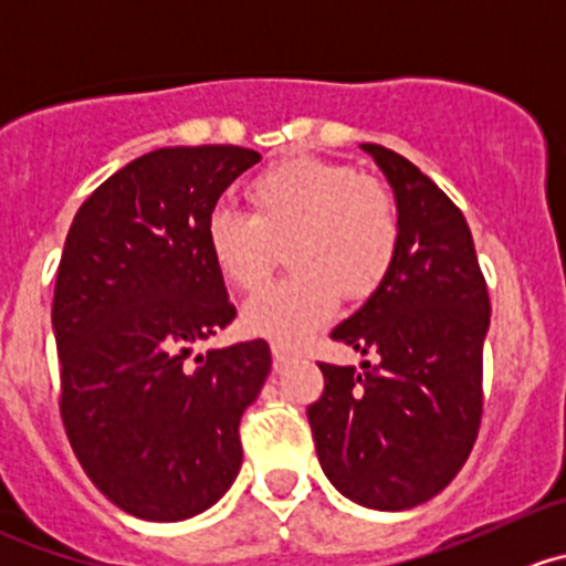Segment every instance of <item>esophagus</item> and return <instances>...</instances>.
<instances>
[{"mask_svg":"<svg viewBox=\"0 0 566 566\" xmlns=\"http://www.w3.org/2000/svg\"><path fill=\"white\" fill-rule=\"evenodd\" d=\"M295 356H298V354H295L293 348H287V345H279V343L273 345V361H276L279 367L287 365V361H293Z\"/></svg>","mask_w":566,"mask_h":566,"instance_id":"34e87169","label":"esophagus"}]
</instances>
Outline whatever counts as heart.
I'll return each instance as SVG.
<instances>
[{"mask_svg":"<svg viewBox=\"0 0 566 566\" xmlns=\"http://www.w3.org/2000/svg\"><path fill=\"white\" fill-rule=\"evenodd\" d=\"M249 212L216 207L207 249L229 287L254 293L287 249V279L245 304L243 326L279 345H298L328 323L339 295L367 301L400 251V212L378 179L348 163L290 157L256 174Z\"/></svg>","mask_w":566,"mask_h":566,"instance_id":"b5f03b06","label":"heart"}]
</instances>
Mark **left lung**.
<instances>
[{
  "instance_id": "obj_1",
  "label": "left lung",
  "mask_w": 566,
  "mask_h": 566,
  "mask_svg": "<svg viewBox=\"0 0 566 566\" xmlns=\"http://www.w3.org/2000/svg\"><path fill=\"white\" fill-rule=\"evenodd\" d=\"M361 149L395 190L400 251L332 337L378 361L365 373L317 361L323 395L306 417L328 481L361 506L400 512L440 495L473 451L492 306L462 210L406 157Z\"/></svg>"
}]
</instances>
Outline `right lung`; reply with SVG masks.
<instances>
[{"label":"right lung","instance_id":"add662e5","mask_svg":"<svg viewBox=\"0 0 566 566\" xmlns=\"http://www.w3.org/2000/svg\"><path fill=\"white\" fill-rule=\"evenodd\" d=\"M254 163L243 146L149 151L87 196L65 238L52 304L60 417L93 484L140 520L201 514L240 473V417L271 348L190 354L238 315L207 218Z\"/></svg>","mask_w":566,"mask_h":566}]
</instances>
